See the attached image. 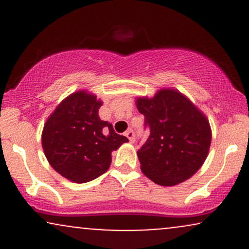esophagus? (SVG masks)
I'll return each mask as SVG.
<instances>
[{
	"label": "esophagus",
	"instance_id": "obj_1",
	"mask_svg": "<svg viewBox=\"0 0 249 249\" xmlns=\"http://www.w3.org/2000/svg\"><path fill=\"white\" fill-rule=\"evenodd\" d=\"M125 136L127 137L128 141H130L131 142H134V139H136V134H134V132H133L132 130H128V131H126V132H125Z\"/></svg>",
	"mask_w": 249,
	"mask_h": 249
}]
</instances>
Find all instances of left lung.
I'll use <instances>...</instances> for the list:
<instances>
[{
    "label": "left lung",
    "mask_w": 249,
    "mask_h": 249,
    "mask_svg": "<svg viewBox=\"0 0 249 249\" xmlns=\"http://www.w3.org/2000/svg\"><path fill=\"white\" fill-rule=\"evenodd\" d=\"M138 111L150 128L138 150L142 171L156 184L173 186L201 167L210 150V123L185 96L160 90L153 98L137 99Z\"/></svg>",
    "instance_id": "obj_1"
}]
</instances>
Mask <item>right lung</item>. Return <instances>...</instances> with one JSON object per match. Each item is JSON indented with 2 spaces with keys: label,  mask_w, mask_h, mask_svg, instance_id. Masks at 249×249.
<instances>
[{
  "label": "right lung",
  "mask_w": 249,
  "mask_h": 249,
  "mask_svg": "<svg viewBox=\"0 0 249 249\" xmlns=\"http://www.w3.org/2000/svg\"><path fill=\"white\" fill-rule=\"evenodd\" d=\"M102 102L78 91L65 98L45 123L42 146L53 170L82 184L98 178L111 164V152L126 137L116 133L112 124L99 118Z\"/></svg>",
  "instance_id": "right-lung-1"
}]
</instances>
